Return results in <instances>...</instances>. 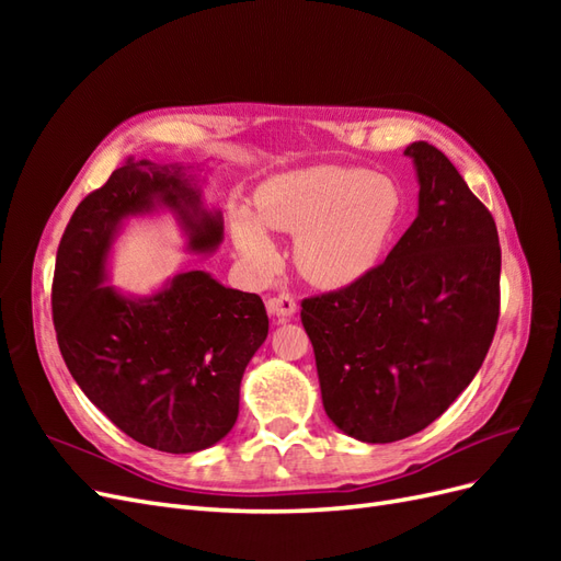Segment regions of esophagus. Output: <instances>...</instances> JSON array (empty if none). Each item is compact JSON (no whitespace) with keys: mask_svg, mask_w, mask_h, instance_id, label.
I'll use <instances>...</instances> for the list:
<instances>
[{"mask_svg":"<svg viewBox=\"0 0 561 561\" xmlns=\"http://www.w3.org/2000/svg\"><path fill=\"white\" fill-rule=\"evenodd\" d=\"M266 311L271 316H276V318H290L297 311V301H295L293 295L280 293L276 297H268L266 299Z\"/></svg>","mask_w":561,"mask_h":561,"instance_id":"esophagus-1","label":"esophagus"}]
</instances>
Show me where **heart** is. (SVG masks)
<instances>
[{
    "label": "heart",
    "mask_w": 561,
    "mask_h": 561,
    "mask_svg": "<svg viewBox=\"0 0 561 561\" xmlns=\"http://www.w3.org/2000/svg\"><path fill=\"white\" fill-rule=\"evenodd\" d=\"M257 219L239 213L233 239L257 268L276 262L262 227L297 233L295 264L304 278L342 287L377 266L398 225V184L363 168H309L268 180L254 196Z\"/></svg>",
    "instance_id": "1"
}]
</instances>
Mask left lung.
Returning a JSON list of instances; mask_svg holds the SVG:
<instances>
[{"label":"left lung","mask_w":561,"mask_h":561,"mask_svg":"<svg viewBox=\"0 0 561 561\" xmlns=\"http://www.w3.org/2000/svg\"><path fill=\"white\" fill-rule=\"evenodd\" d=\"M404 154L419 215L358 280L301 301L325 412L363 443H396L447 412L478 375L501 311V245L484 203L428 142Z\"/></svg>","instance_id":"obj_1"}]
</instances>
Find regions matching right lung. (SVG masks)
Returning <instances> with one entry per match:
<instances>
[{
  "mask_svg": "<svg viewBox=\"0 0 561 561\" xmlns=\"http://www.w3.org/2000/svg\"><path fill=\"white\" fill-rule=\"evenodd\" d=\"M198 196L182 165L126 159L77 206L50 293L58 346L79 388L118 431L168 454L201 451L233 428L243 371L268 334L260 295L206 271H186L149 299L103 285L116 225L157 198L180 213L192 250H215L222 217L203 213Z\"/></svg>",
  "mask_w": 561,
  "mask_h": 561,
  "instance_id": "obj_1",
  "label": "right lung"
}]
</instances>
